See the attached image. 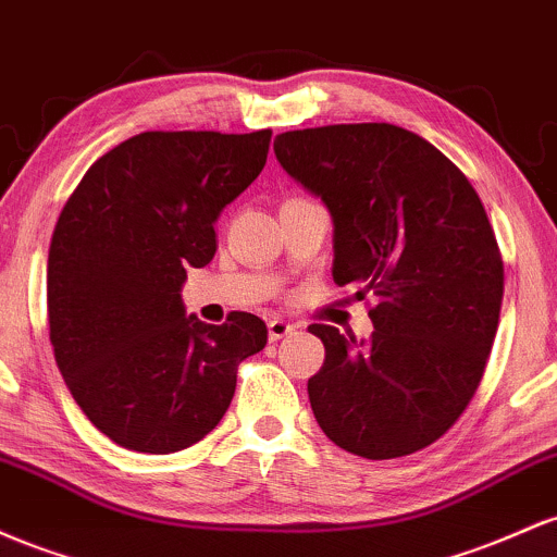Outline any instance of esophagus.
Returning <instances> with one entry per match:
<instances>
[{
  "instance_id": "obj_1",
  "label": "esophagus",
  "mask_w": 557,
  "mask_h": 557,
  "mask_svg": "<svg viewBox=\"0 0 557 557\" xmlns=\"http://www.w3.org/2000/svg\"><path fill=\"white\" fill-rule=\"evenodd\" d=\"M295 331H297L295 323L284 321V318H271V321H268V336H271V342L284 339V336L295 334Z\"/></svg>"
}]
</instances>
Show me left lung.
<instances>
[{
    "label": "left lung",
    "instance_id": "left-lung-1",
    "mask_svg": "<svg viewBox=\"0 0 557 557\" xmlns=\"http://www.w3.org/2000/svg\"><path fill=\"white\" fill-rule=\"evenodd\" d=\"M273 152L326 205L336 284L379 299L371 339L308 329L326 347L308 381L318 426L368 460L429 447L471 403L497 334L503 260L484 205L434 144L389 123L286 131Z\"/></svg>",
    "mask_w": 557,
    "mask_h": 557
}]
</instances>
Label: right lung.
<instances>
[{"instance_id": "add662e5", "label": "right lung", "mask_w": 557, "mask_h": 557, "mask_svg": "<svg viewBox=\"0 0 557 557\" xmlns=\"http://www.w3.org/2000/svg\"><path fill=\"white\" fill-rule=\"evenodd\" d=\"M271 131H147L102 154L49 245V339L67 389L115 445L168 455L221 423L236 368L268 329L186 315L189 268L215 255V221L260 176Z\"/></svg>"}]
</instances>
